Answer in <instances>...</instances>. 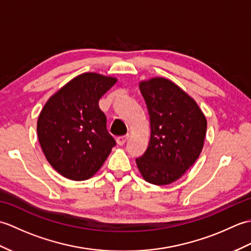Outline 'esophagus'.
<instances>
[{
	"mask_svg": "<svg viewBox=\"0 0 251 251\" xmlns=\"http://www.w3.org/2000/svg\"><path fill=\"white\" fill-rule=\"evenodd\" d=\"M127 139H128V135H125V136H120V137H117V139H116L117 145H119V146H123V145H125V142L127 141Z\"/></svg>",
	"mask_w": 251,
	"mask_h": 251,
	"instance_id": "1",
	"label": "esophagus"
}]
</instances>
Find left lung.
Instances as JSON below:
<instances>
[{"label":"left lung","instance_id":"left-lung-1","mask_svg":"<svg viewBox=\"0 0 251 251\" xmlns=\"http://www.w3.org/2000/svg\"><path fill=\"white\" fill-rule=\"evenodd\" d=\"M150 115L151 136L147 151L136 158L147 182L170 184L180 179L204 147L207 121L196 101L165 77L139 83Z\"/></svg>","mask_w":251,"mask_h":251}]
</instances>
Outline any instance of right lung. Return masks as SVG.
<instances>
[{
	"mask_svg": "<svg viewBox=\"0 0 251 251\" xmlns=\"http://www.w3.org/2000/svg\"><path fill=\"white\" fill-rule=\"evenodd\" d=\"M117 82L87 72L72 78L47 100L37 119V137L57 173L74 181L92 178L115 146L99 99Z\"/></svg>",
	"mask_w": 251,
	"mask_h": 251,
	"instance_id": "obj_1",
	"label": "right lung"
}]
</instances>
